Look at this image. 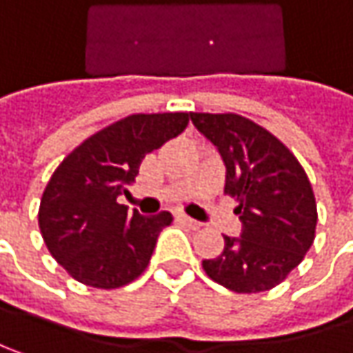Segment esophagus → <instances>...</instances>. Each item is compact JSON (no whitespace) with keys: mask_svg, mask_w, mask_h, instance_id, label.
Returning <instances> with one entry per match:
<instances>
[{"mask_svg":"<svg viewBox=\"0 0 353 353\" xmlns=\"http://www.w3.org/2000/svg\"><path fill=\"white\" fill-rule=\"evenodd\" d=\"M177 219H179V221H181L183 225H188L190 230H199V228H201V223H199V221H196V219H192V218H188V216H183V214H179V216H177Z\"/></svg>","mask_w":353,"mask_h":353,"instance_id":"obj_1","label":"esophagus"}]
</instances>
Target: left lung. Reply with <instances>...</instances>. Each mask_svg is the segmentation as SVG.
Masks as SVG:
<instances>
[{
  "label": "left lung",
  "instance_id": "obj_1",
  "mask_svg": "<svg viewBox=\"0 0 353 353\" xmlns=\"http://www.w3.org/2000/svg\"><path fill=\"white\" fill-rule=\"evenodd\" d=\"M225 163L223 192L238 201L239 238L203 259L205 274L236 294L276 288L300 265L316 238L312 183L296 156L261 125L238 114H190Z\"/></svg>",
  "mask_w": 353,
  "mask_h": 353
}]
</instances>
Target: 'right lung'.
I'll use <instances>...</instances> for the list:
<instances>
[{"instance_id":"add662e5","label":"right lung","mask_w":353,"mask_h":353,"mask_svg":"<svg viewBox=\"0 0 353 353\" xmlns=\"http://www.w3.org/2000/svg\"><path fill=\"white\" fill-rule=\"evenodd\" d=\"M190 114H135L77 145L53 172L39 203V230L55 261L73 280L99 290L143 274L170 212L141 216L117 203L141 159L179 135Z\"/></svg>"}]
</instances>
